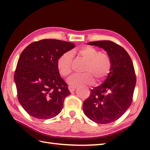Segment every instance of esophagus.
<instances>
[{"label":"esophagus","mask_w":150,"mask_h":150,"mask_svg":"<svg viewBox=\"0 0 150 150\" xmlns=\"http://www.w3.org/2000/svg\"><path fill=\"white\" fill-rule=\"evenodd\" d=\"M68 89H69V91L71 92V93H73V92H74L75 87H74V86H70L68 87Z\"/></svg>","instance_id":"obj_1"}]
</instances>
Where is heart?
Instances as JSON below:
<instances>
[{"label":"heart","instance_id":"b5f03b06","mask_svg":"<svg viewBox=\"0 0 150 150\" xmlns=\"http://www.w3.org/2000/svg\"><path fill=\"white\" fill-rule=\"evenodd\" d=\"M79 58L84 60L82 69L84 73L75 75L69 79L68 83L75 86L80 84H92L94 79L97 82L103 81L107 77L111 69V60L106 53L98 52L93 47L85 46L77 52ZM60 75L67 77L72 73V54L67 52L60 55L57 62Z\"/></svg>","mask_w":150,"mask_h":150}]
</instances>
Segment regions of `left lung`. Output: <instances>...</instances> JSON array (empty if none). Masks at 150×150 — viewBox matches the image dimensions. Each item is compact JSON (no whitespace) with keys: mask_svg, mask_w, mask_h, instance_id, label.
<instances>
[{"mask_svg":"<svg viewBox=\"0 0 150 150\" xmlns=\"http://www.w3.org/2000/svg\"><path fill=\"white\" fill-rule=\"evenodd\" d=\"M88 44L106 51L111 60V69L106 81L91 90L82 108L93 122L109 124L119 119L131 106L136 84L134 66L128 52L112 41H93Z\"/></svg>","mask_w":150,"mask_h":150,"instance_id":"left-lung-1","label":"left lung"}]
</instances>
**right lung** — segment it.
Returning <instances> with one entry per match:
<instances>
[{
  "label": "right lung",
  "mask_w": 150,
  "mask_h": 150,
  "mask_svg": "<svg viewBox=\"0 0 150 150\" xmlns=\"http://www.w3.org/2000/svg\"><path fill=\"white\" fill-rule=\"evenodd\" d=\"M72 42L42 39L29 44L21 53L14 79L17 98L24 110L38 119H50L63 108L71 94L57 67L59 57L71 50Z\"/></svg>",
  "instance_id": "obj_1"
}]
</instances>
